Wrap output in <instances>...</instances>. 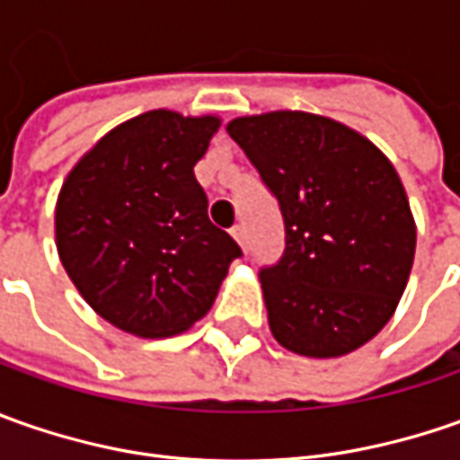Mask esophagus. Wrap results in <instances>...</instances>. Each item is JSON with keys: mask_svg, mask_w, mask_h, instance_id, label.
<instances>
[{"mask_svg": "<svg viewBox=\"0 0 460 460\" xmlns=\"http://www.w3.org/2000/svg\"><path fill=\"white\" fill-rule=\"evenodd\" d=\"M230 235H233V238H235V243H238L240 248L245 251V245H248V243H245V227H243V225H235V227L230 230Z\"/></svg>", "mask_w": 460, "mask_h": 460, "instance_id": "esophagus-1", "label": "esophagus"}]
</instances>
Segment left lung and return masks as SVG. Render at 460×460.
<instances>
[{
    "label": "left lung",
    "mask_w": 460,
    "mask_h": 460,
    "mask_svg": "<svg viewBox=\"0 0 460 460\" xmlns=\"http://www.w3.org/2000/svg\"><path fill=\"white\" fill-rule=\"evenodd\" d=\"M227 133L284 215V256L261 271L271 335L307 358L353 353L392 320L415 261L397 168L358 130L299 110L235 117Z\"/></svg>",
    "instance_id": "8db88e82"
}]
</instances>
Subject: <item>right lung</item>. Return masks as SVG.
I'll return each mask as SVG.
<instances>
[{
	"mask_svg": "<svg viewBox=\"0 0 460 460\" xmlns=\"http://www.w3.org/2000/svg\"><path fill=\"white\" fill-rule=\"evenodd\" d=\"M217 115L151 110L112 128L68 171L56 248L84 302L137 338H171L215 305L235 240L207 217L194 176Z\"/></svg>",
	"mask_w": 460,
	"mask_h": 460,
	"instance_id": "1",
	"label": "right lung"
}]
</instances>
